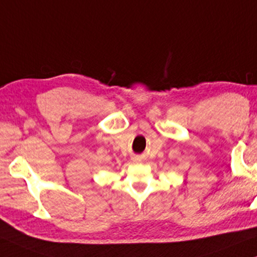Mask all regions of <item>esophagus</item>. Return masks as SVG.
<instances>
[{"instance_id":"34e87169","label":"esophagus","mask_w":257,"mask_h":257,"mask_svg":"<svg viewBox=\"0 0 257 257\" xmlns=\"http://www.w3.org/2000/svg\"><path fill=\"white\" fill-rule=\"evenodd\" d=\"M134 160H135V162H138V160H139V159H138V158H134Z\"/></svg>"}]
</instances>
